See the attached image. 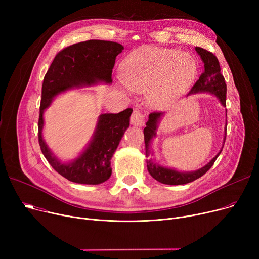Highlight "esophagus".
<instances>
[{"label":"esophagus","mask_w":259,"mask_h":259,"mask_svg":"<svg viewBox=\"0 0 259 259\" xmlns=\"http://www.w3.org/2000/svg\"><path fill=\"white\" fill-rule=\"evenodd\" d=\"M131 124L133 126H143L144 125V114L139 110V109H135L131 115Z\"/></svg>","instance_id":"1"}]
</instances>
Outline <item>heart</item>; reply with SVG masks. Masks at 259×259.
Returning a JSON list of instances; mask_svg holds the SVG:
<instances>
[{
	"mask_svg": "<svg viewBox=\"0 0 259 259\" xmlns=\"http://www.w3.org/2000/svg\"><path fill=\"white\" fill-rule=\"evenodd\" d=\"M196 71V63L188 53L143 47L122 62L121 79L133 91L148 90V99L153 106L165 107L190 85Z\"/></svg>",
	"mask_w": 259,
	"mask_h": 259,
	"instance_id": "obj_1",
	"label": "heart"
}]
</instances>
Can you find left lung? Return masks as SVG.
I'll list each match as a JSON object with an SVG mask.
<instances>
[{
  "label": "left lung",
  "instance_id": "obj_1",
  "mask_svg": "<svg viewBox=\"0 0 259 259\" xmlns=\"http://www.w3.org/2000/svg\"><path fill=\"white\" fill-rule=\"evenodd\" d=\"M195 50L199 54L203 65H205V69H203L199 78L196 80V83L193 85L191 90H190L189 94L196 93V92L213 93L217 98H219L223 106L226 107L227 85H226L224 75L221 73V66H220L219 60H217V58L209 50H206L201 47H195ZM162 114H164L162 112L154 111L149 114V119L146 122V127L144 129V138H145L147 156L149 155V144H150V141L155 137L157 122ZM226 132H227V127H226ZM221 152L217 154L209 162V164H207L205 167H202L199 170L194 172H187V173L179 172L173 169H168L165 167L158 166L154 164V162H152L151 160L147 161V168L152 178L161 184L184 185V184L191 183L201 178L205 173H207L211 169V167L214 165L216 158L219 157Z\"/></svg>",
  "mask_w": 259,
  "mask_h": 259
}]
</instances>
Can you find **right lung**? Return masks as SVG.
I'll list each match as a JSON object with an SVG mask.
<instances>
[{"label": "right lung", "mask_w": 259, "mask_h": 259, "mask_svg": "<svg viewBox=\"0 0 259 259\" xmlns=\"http://www.w3.org/2000/svg\"><path fill=\"white\" fill-rule=\"evenodd\" d=\"M122 49V45L110 40L89 39L73 44L57 54L45 74L38 116V144L51 167L68 181L99 185L110 178V160L130 125L132 109L127 108L119 113L102 114L91 143L70 164H61L43 140L44 110L56 95L72 87L90 86L98 81L112 83L115 59Z\"/></svg>", "instance_id": "1"}]
</instances>
